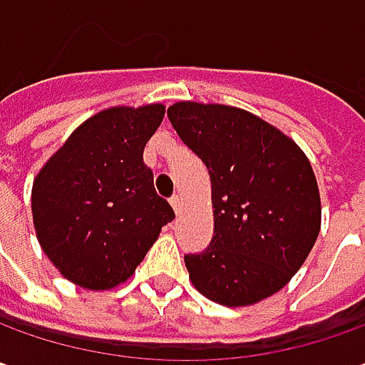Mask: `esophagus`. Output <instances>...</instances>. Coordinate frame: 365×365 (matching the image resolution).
Returning a JSON list of instances; mask_svg holds the SVG:
<instances>
[{
    "mask_svg": "<svg viewBox=\"0 0 365 365\" xmlns=\"http://www.w3.org/2000/svg\"><path fill=\"white\" fill-rule=\"evenodd\" d=\"M171 207L175 210V214H180V210H182V197L178 194L171 195Z\"/></svg>",
    "mask_w": 365,
    "mask_h": 365,
    "instance_id": "1",
    "label": "esophagus"
}]
</instances>
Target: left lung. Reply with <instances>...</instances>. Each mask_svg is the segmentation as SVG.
I'll return each instance as SVG.
<instances>
[{
    "instance_id": "8db88e82",
    "label": "left lung",
    "mask_w": 365,
    "mask_h": 365,
    "mask_svg": "<svg viewBox=\"0 0 365 365\" xmlns=\"http://www.w3.org/2000/svg\"><path fill=\"white\" fill-rule=\"evenodd\" d=\"M168 117L212 182V242L183 257L192 283L226 307L274 295L319 236V187L309 159L293 139L242 108L175 103Z\"/></svg>"
}]
</instances>
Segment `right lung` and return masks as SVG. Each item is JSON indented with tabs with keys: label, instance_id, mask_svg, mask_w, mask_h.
Masks as SVG:
<instances>
[{
	"label": "right lung",
	"instance_id": "add662e5",
	"mask_svg": "<svg viewBox=\"0 0 365 365\" xmlns=\"http://www.w3.org/2000/svg\"><path fill=\"white\" fill-rule=\"evenodd\" d=\"M163 105L113 107L84 120L32 187L38 242L68 281L91 291L125 283L161 226L175 218L153 187L143 149Z\"/></svg>",
	"mask_w": 365,
	"mask_h": 365
}]
</instances>
